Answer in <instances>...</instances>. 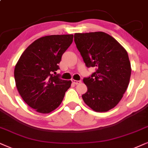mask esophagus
<instances>
[{"label": "esophagus", "mask_w": 148, "mask_h": 148, "mask_svg": "<svg viewBox=\"0 0 148 148\" xmlns=\"http://www.w3.org/2000/svg\"><path fill=\"white\" fill-rule=\"evenodd\" d=\"M72 83L74 84H75V85H78V84L81 83V80H76L74 79H72Z\"/></svg>", "instance_id": "obj_1"}]
</instances>
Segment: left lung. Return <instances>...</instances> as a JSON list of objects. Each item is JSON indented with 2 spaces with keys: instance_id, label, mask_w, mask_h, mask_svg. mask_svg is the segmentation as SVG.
Here are the masks:
<instances>
[{
  "instance_id": "8db88e82",
  "label": "left lung",
  "mask_w": 148,
  "mask_h": 148,
  "mask_svg": "<svg viewBox=\"0 0 148 148\" xmlns=\"http://www.w3.org/2000/svg\"><path fill=\"white\" fill-rule=\"evenodd\" d=\"M74 42L87 68H96L84 78L87 91L84 102L96 112L115 107L122 98L131 75L128 52L117 40L104 32L75 33Z\"/></svg>"
}]
</instances>
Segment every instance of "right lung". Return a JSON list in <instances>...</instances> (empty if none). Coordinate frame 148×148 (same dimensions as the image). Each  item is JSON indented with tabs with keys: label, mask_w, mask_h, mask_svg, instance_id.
<instances>
[{
	"label": "right lung",
	"mask_w": 148,
	"mask_h": 148,
	"mask_svg": "<svg viewBox=\"0 0 148 148\" xmlns=\"http://www.w3.org/2000/svg\"><path fill=\"white\" fill-rule=\"evenodd\" d=\"M73 42V35L40 37L28 46L14 69L18 92L30 107L49 113L60 105L71 80H62L56 71L61 57Z\"/></svg>",
	"instance_id": "1"
}]
</instances>
